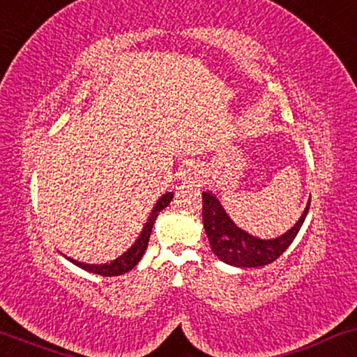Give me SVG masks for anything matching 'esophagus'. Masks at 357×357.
Listing matches in <instances>:
<instances>
[{
	"instance_id": "esophagus-1",
	"label": "esophagus",
	"mask_w": 357,
	"mask_h": 357,
	"mask_svg": "<svg viewBox=\"0 0 357 357\" xmlns=\"http://www.w3.org/2000/svg\"><path fill=\"white\" fill-rule=\"evenodd\" d=\"M190 178H193V177H192V174L183 172V180H190Z\"/></svg>"
}]
</instances>
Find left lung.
<instances>
[{"mask_svg":"<svg viewBox=\"0 0 357 357\" xmlns=\"http://www.w3.org/2000/svg\"><path fill=\"white\" fill-rule=\"evenodd\" d=\"M310 199L299 218V221L289 231L276 238H258L237 227L222 204L211 192H203V226L206 231L209 245L219 260L232 266L255 268L270 265L282 255L291 245L304 219L309 213Z\"/></svg>","mask_w":357,"mask_h":357,"instance_id":"obj_1","label":"left lung"}]
</instances>
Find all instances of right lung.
I'll list each match as a JSON object with an SVG mask.
<instances>
[{"mask_svg":"<svg viewBox=\"0 0 357 357\" xmlns=\"http://www.w3.org/2000/svg\"><path fill=\"white\" fill-rule=\"evenodd\" d=\"M172 198H174V193L170 192V193L162 195V197L158 199V203H155V206L153 208V213L149 214L148 221H146L143 231H141L139 237L136 238V242L123 253V255L115 258V260H112L110 263H104V265H89V263L76 261L70 257H66V255L65 257L71 263H75L76 266H79V268H82V270H86L89 273H94V275L120 276V275H123V273H128L130 270H133V268L138 265V261L141 260V258H143L146 248H148V242H149L151 231H153L155 218L159 216V213L162 211L164 208H167V204L172 202Z\"/></svg>","mask_w":357,"mask_h":357,"instance_id":"obj_1","label":"right lung"}]
</instances>
